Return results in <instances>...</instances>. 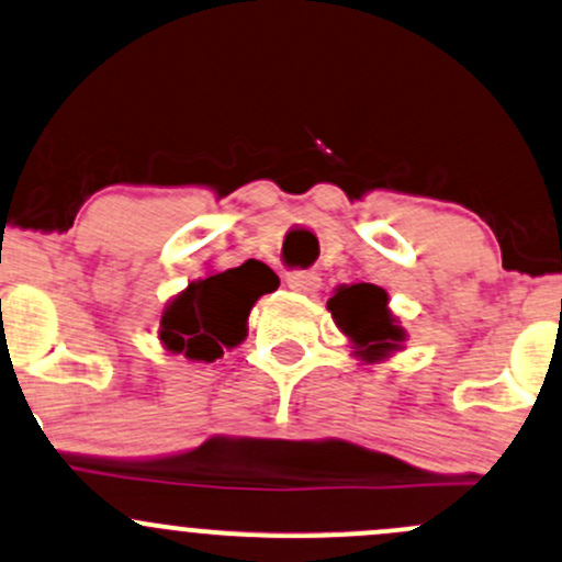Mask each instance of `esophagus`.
<instances>
[{
    "mask_svg": "<svg viewBox=\"0 0 562 562\" xmlns=\"http://www.w3.org/2000/svg\"><path fill=\"white\" fill-rule=\"evenodd\" d=\"M288 288L296 293H315L317 288H321V277L315 274V271H291V274L285 277Z\"/></svg>",
    "mask_w": 562,
    "mask_h": 562,
    "instance_id": "34e87169",
    "label": "esophagus"
}]
</instances>
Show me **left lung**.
Instances as JSON below:
<instances>
[{
	"mask_svg": "<svg viewBox=\"0 0 562 562\" xmlns=\"http://www.w3.org/2000/svg\"><path fill=\"white\" fill-rule=\"evenodd\" d=\"M328 312L341 334L350 339L352 356L366 363L404 350L401 345L406 341V330L390 312V299L380 285L371 282L339 285L328 299Z\"/></svg>",
	"mask_w": 562,
	"mask_h": 562,
	"instance_id": "left-lung-1",
	"label": "left lung"
}]
</instances>
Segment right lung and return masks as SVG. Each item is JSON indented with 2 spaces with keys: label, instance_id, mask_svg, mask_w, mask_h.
Masks as SVG:
<instances>
[{
  "label": "right lung",
  "instance_id": "right-lung-1",
  "mask_svg": "<svg viewBox=\"0 0 562 562\" xmlns=\"http://www.w3.org/2000/svg\"><path fill=\"white\" fill-rule=\"evenodd\" d=\"M277 285L280 277L261 261L210 271L204 280L188 282L161 315L158 339L164 350L212 363L223 350L245 341L252 304L263 293L277 291Z\"/></svg>",
  "mask_w": 562,
  "mask_h": 562
}]
</instances>
